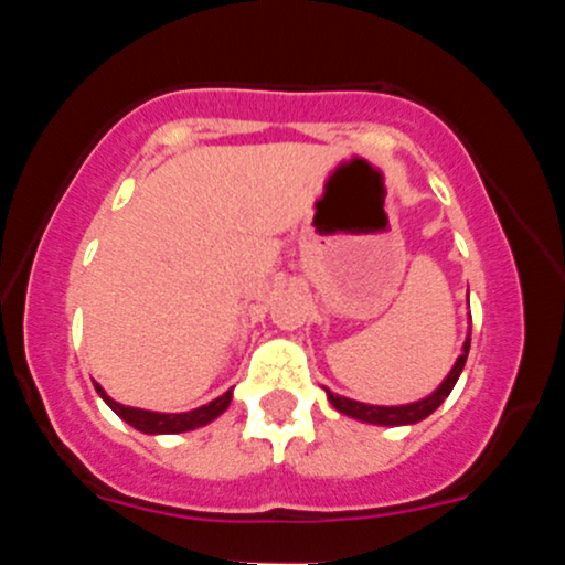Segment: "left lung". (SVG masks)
Returning <instances> with one entry per match:
<instances>
[{
	"instance_id": "obj_1",
	"label": "left lung",
	"mask_w": 565,
	"mask_h": 565,
	"mask_svg": "<svg viewBox=\"0 0 565 565\" xmlns=\"http://www.w3.org/2000/svg\"><path fill=\"white\" fill-rule=\"evenodd\" d=\"M468 350H470V340H465V350L462 355L457 359V364L449 372V377L440 382V387L433 395H427V398L417 401V404H406V406H369V404H359V401H350V398H342V395H334L329 393V404H332L337 412L348 414V417H355L361 419V423H372V425H414L419 423V419H425L427 414H433L436 408L444 404L446 395L451 393V387L457 385L459 374H462L465 369V361H468Z\"/></svg>"
}]
</instances>
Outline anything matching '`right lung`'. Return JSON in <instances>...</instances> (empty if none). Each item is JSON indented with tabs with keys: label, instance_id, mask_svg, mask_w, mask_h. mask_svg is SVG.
I'll use <instances>...</instances> for the list:
<instances>
[{
	"label": "right lung",
	"instance_id": "add662e5",
	"mask_svg": "<svg viewBox=\"0 0 565 565\" xmlns=\"http://www.w3.org/2000/svg\"><path fill=\"white\" fill-rule=\"evenodd\" d=\"M95 391L100 393V398L106 401L108 406L119 414L125 423H129L132 427H138L140 433H151V436H159V433H185L193 430V427H201L212 419L220 417L231 404V391L223 393L220 398L210 401L206 406L193 408V412H183V414H161V412H146V408H132V406H121L116 404L114 398H108L106 391L95 382Z\"/></svg>",
	"mask_w": 565,
	"mask_h": 565
}]
</instances>
